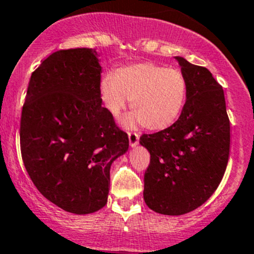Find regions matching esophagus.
<instances>
[{"instance_id": "34e87169", "label": "esophagus", "mask_w": 254, "mask_h": 254, "mask_svg": "<svg viewBox=\"0 0 254 254\" xmlns=\"http://www.w3.org/2000/svg\"><path fill=\"white\" fill-rule=\"evenodd\" d=\"M128 138H129V145L135 146L139 142V134L137 132H133V130H129L128 132Z\"/></svg>"}]
</instances>
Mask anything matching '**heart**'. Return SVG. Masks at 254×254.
<instances>
[{
	"label": "heart",
	"instance_id": "b5f03b06",
	"mask_svg": "<svg viewBox=\"0 0 254 254\" xmlns=\"http://www.w3.org/2000/svg\"><path fill=\"white\" fill-rule=\"evenodd\" d=\"M186 94L181 70L153 62L121 66L101 82V100L112 116H120L130 100L135 119L151 130L165 129L176 121Z\"/></svg>",
	"mask_w": 254,
	"mask_h": 254
}]
</instances>
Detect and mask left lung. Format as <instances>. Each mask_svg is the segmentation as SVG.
Returning a JSON list of instances; mask_svg holds the SVG:
<instances>
[{
  "label": "left lung",
  "instance_id": "1",
  "mask_svg": "<svg viewBox=\"0 0 254 254\" xmlns=\"http://www.w3.org/2000/svg\"><path fill=\"white\" fill-rule=\"evenodd\" d=\"M187 94L179 120L140 135L150 153L144 200L164 215H182L209 199L220 185L230 153V120L223 87L205 67L176 57Z\"/></svg>",
  "mask_w": 254,
  "mask_h": 254
}]
</instances>
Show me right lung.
<instances>
[{"mask_svg": "<svg viewBox=\"0 0 254 254\" xmlns=\"http://www.w3.org/2000/svg\"><path fill=\"white\" fill-rule=\"evenodd\" d=\"M101 67L91 49L52 52L31 74L20 117V153L39 192L64 210L108 202L110 167L128 134L101 106Z\"/></svg>", "mask_w": 254, "mask_h": 254, "instance_id": "1", "label": "right lung"}]
</instances>
